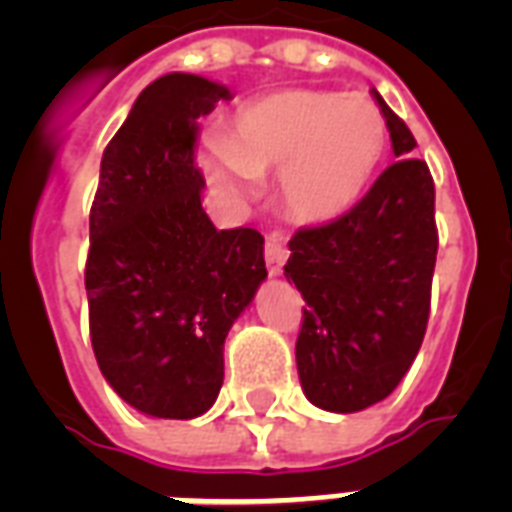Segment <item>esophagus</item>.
Masks as SVG:
<instances>
[{
  "label": "esophagus",
  "instance_id": "esophagus-1",
  "mask_svg": "<svg viewBox=\"0 0 512 512\" xmlns=\"http://www.w3.org/2000/svg\"><path fill=\"white\" fill-rule=\"evenodd\" d=\"M287 257V247H284L279 239L265 241V265H268V273H271V276H279L284 263H287Z\"/></svg>",
  "mask_w": 512,
  "mask_h": 512
}]
</instances>
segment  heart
Here are the masks:
<instances>
[{
  "instance_id": "obj_1",
  "label": "heart",
  "mask_w": 512,
  "mask_h": 512,
  "mask_svg": "<svg viewBox=\"0 0 512 512\" xmlns=\"http://www.w3.org/2000/svg\"><path fill=\"white\" fill-rule=\"evenodd\" d=\"M388 143V127L361 92L281 90L233 116L201 164L228 188L279 172V201L292 220L332 223L364 199Z\"/></svg>"
}]
</instances>
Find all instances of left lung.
Here are the masks:
<instances>
[{"label": "left lung", "instance_id": "left-lung-1", "mask_svg": "<svg viewBox=\"0 0 512 512\" xmlns=\"http://www.w3.org/2000/svg\"><path fill=\"white\" fill-rule=\"evenodd\" d=\"M393 156L364 199L289 241L284 276L305 300L297 374L319 409L361 412L388 398L422 345L436 268V188L417 140L372 90Z\"/></svg>", "mask_w": 512, "mask_h": 512}]
</instances>
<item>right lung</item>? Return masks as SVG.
I'll return each instance as SVG.
<instances>
[{"mask_svg": "<svg viewBox=\"0 0 512 512\" xmlns=\"http://www.w3.org/2000/svg\"><path fill=\"white\" fill-rule=\"evenodd\" d=\"M231 90L167 74L140 92L100 162L84 271L92 350L132 409L193 420L223 385L228 329L265 271L255 228L217 231L201 207L196 122Z\"/></svg>", "mask_w": 512, "mask_h": 512, "instance_id": "right-lung-1", "label": "right lung"}]
</instances>
